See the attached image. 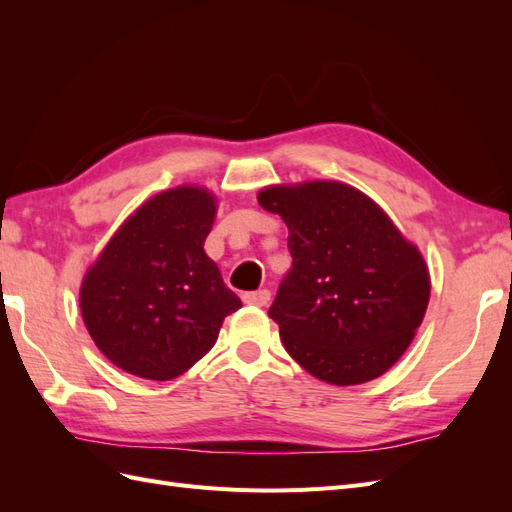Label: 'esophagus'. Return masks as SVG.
Returning a JSON list of instances; mask_svg holds the SVG:
<instances>
[{"label": "esophagus", "mask_w": 512, "mask_h": 512, "mask_svg": "<svg viewBox=\"0 0 512 512\" xmlns=\"http://www.w3.org/2000/svg\"><path fill=\"white\" fill-rule=\"evenodd\" d=\"M243 301L247 305H267L271 301V292L267 288L262 290H252V292H243Z\"/></svg>", "instance_id": "34e87169"}]
</instances>
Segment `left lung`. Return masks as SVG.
Instances as JSON below:
<instances>
[{"label":"left lung","mask_w":512,"mask_h":512,"mask_svg":"<svg viewBox=\"0 0 512 512\" xmlns=\"http://www.w3.org/2000/svg\"><path fill=\"white\" fill-rule=\"evenodd\" d=\"M258 203L280 213L290 232L292 269L269 307L288 354L337 386L382 376L423 322V256L374 200L346 183L267 188Z\"/></svg>","instance_id":"left-lung-1"}]
</instances>
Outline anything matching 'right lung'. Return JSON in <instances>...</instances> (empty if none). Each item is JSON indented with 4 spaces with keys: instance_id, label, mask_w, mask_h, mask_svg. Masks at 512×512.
I'll return each mask as SVG.
<instances>
[{
    "instance_id": "obj_1",
    "label": "right lung",
    "mask_w": 512,
    "mask_h": 512,
    "mask_svg": "<svg viewBox=\"0 0 512 512\" xmlns=\"http://www.w3.org/2000/svg\"><path fill=\"white\" fill-rule=\"evenodd\" d=\"M213 215L207 190L162 192L128 218L87 271L85 327L106 359L128 374L149 380L183 374L241 307L203 250Z\"/></svg>"
}]
</instances>
